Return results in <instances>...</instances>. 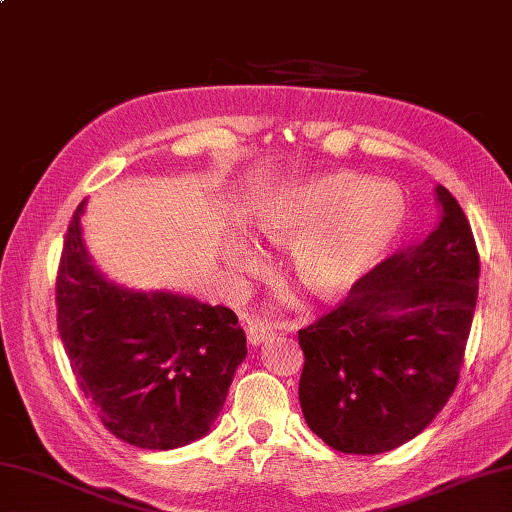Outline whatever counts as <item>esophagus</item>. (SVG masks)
I'll return each instance as SVG.
<instances>
[{
  "label": "esophagus",
  "mask_w": 512,
  "mask_h": 512,
  "mask_svg": "<svg viewBox=\"0 0 512 512\" xmlns=\"http://www.w3.org/2000/svg\"><path fill=\"white\" fill-rule=\"evenodd\" d=\"M273 336V329L268 327V324H264L262 320H253V322H248V327H246V338H248V342L253 347H257V345H262V342H266L268 338Z\"/></svg>",
  "instance_id": "esophagus-1"
}]
</instances>
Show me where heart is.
I'll return each instance as SVG.
<instances>
[{
    "label": "heart",
    "instance_id": "1",
    "mask_svg": "<svg viewBox=\"0 0 512 512\" xmlns=\"http://www.w3.org/2000/svg\"><path fill=\"white\" fill-rule=\"evenodd\" d=\"M255 217L273 244L291 246L300 284L333 300L394 248L410 219V203L394 183L333 172L275 192Z\"/></svg>",
    "mask_w": 512,
    "mask_h": 512
}]
</instances>
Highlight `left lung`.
<instances>
[{"instance_id":"obj_1","label":"left lung","mask_w":512,"mask_h":512,"mask_svg":"<svg viewBox=\"0 0 512 512\" xmlns=\"http://www.w3.org/2000/svg\"><path fill=\"white\" fill-rule=\"evenodd\" d=\"M441 221L356 282L297 340L300 405L329 448L380 454L414 439L459 383L479 291V253L457 199L436 185Z\"/></svg>"}]
</instances>
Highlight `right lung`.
I'll list each match as a JSON object with an SVG mask.
<instances>
[{"instance_id":"add662e5","label":"right lung","mask_w":512,"mask_h":512,"mask_svg":"<svg viewBox=\"0 0 512 512\" xmlns=\"http://www.w3.org/2000/svg\"><path fill=\"white\" fill-rule=\"evenodd\" d=\"M73 212L55 280L58 331L73 374L107 430L143 450L201 439L246 358L237 315L194 297L109 282Z\"/></svg>"}]
</instances>
